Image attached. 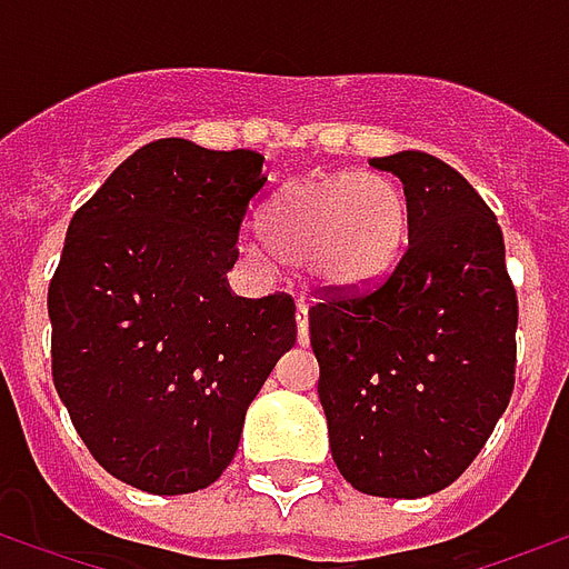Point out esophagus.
Returning a JSON list of instances; mask_svg holds the SVG:
<instances>
[{
    "label": "esophagus",
    "instance_id": "34e87169",
    "mask_svg": "<svg viewBox=\"0 0 569 569\" xmlns=\"http://www.w3.org/2000/svg\"><path fill=\"white\" fill-rule=\"evenodd\" d=\"M296 326H298V345H308L310 335H308V308H305V305H298Z\"/></svg>",
    "mask_w": 569,
    "mask_h": 569
}]
</instances>
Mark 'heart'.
Listing matches in <instances>:
<instances>
[{"label": "heart", "instance_id": "obj_1", "mask_svg": "<svg viewBox=\"0 0 569 569\" xmlns=\"http://www.w3.org/2000/svg\"><path fill=\"white\" fill-rule=\"evenodd\" d=\"M406 237V194L387 176H305L273 198L264 234L247 237L243 256L259 268L308 264L317 283L347 292L381 280Z\"/></svg>", "mask_w": 569, "mask_h": 569}]
</instances>
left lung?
I'll list each match as a JSON object with an SVG mask.
<instances>
[{"mask_svg":"<svg viewBox=\"0 0 569 569\" xmlns=\"http://www.w3.org/2000/svg\"><path fill=\"white\" fill-rule=\"evenodd\" d=\"M402 179L408 247L369 289L308 310L332 460L362 493L418 500L463 476L515 387L518 296L497 216L427 151L371 158Z\"/></svg>","mask_w":569,"mask_h":569,"instance_id":"obj_1","label":"left lung"}]
</instances>
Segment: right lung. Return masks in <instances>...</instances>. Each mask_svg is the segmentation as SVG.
I'll return each instance as SVG.
<instances>
[{
	"label": "right lung",
	"mask_w": 569,
	"mask_h": 569,
	"mask_svg": "<svg viewBox=\"0 0 569 569\" xmlns=\"http://www.w3.org/2000/svg\"><path fill=\"white\" fill-rule=\"evenodd\" d=\"M261 167L249 149L149 142L69 222L48 286L51 375L93 460L133 488H210L296 345L292 296L228 286Z\"/></svg>",
	"instance_id": "1"
}]
</instances>
